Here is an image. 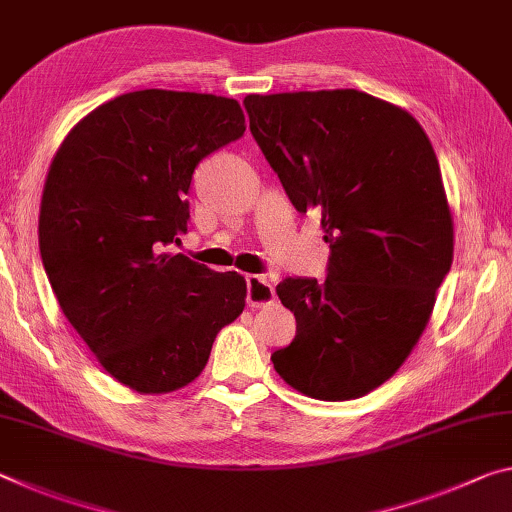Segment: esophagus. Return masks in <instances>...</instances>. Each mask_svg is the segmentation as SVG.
Returning a JSON list of instances; mask_svg holds the SVG:
<instances>
[{
    "label": "esophagus",
    "mask_w": 512,
    "mask_h": 512,
    "mask_svg": "<svg viewBox=\"0 0 512 512\" xmlns=\"http://www.w3.org/2000/svg\"><path fill=\"white\" fill-rule=\"evenodd\" d=\"M246 302L248 307H266L275 300V289H273V280L262 275H248L246 277Z\"/></svg>",
    "instance_id": "34e87169"
}]
</instances>
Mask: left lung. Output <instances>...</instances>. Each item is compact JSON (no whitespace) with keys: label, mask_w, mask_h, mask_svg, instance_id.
<instances>
[{"label":"left lung","mask_w":512,"mask_h":512,"mask_svg":"<svg viewBox=\"0 0 512 512\" xmlns=\"http://www.w3.org/2000/svg\"><path fill=\"white\" fill-rule=\"evenodd\" d=\"M250 133L298 212L318 210L327 277L277 284L296 339L271 354L284 381L325 402L391 379L452 268L454 223L427 133L359 90L248 94Z\"/></svg>","instance_id":"obj_1"}]
</instances>
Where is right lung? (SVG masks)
<instances>
[{
  "instance_id": "right-lung-1",
  "label": "right lung",
  "mask_w": 512,
  "mask_h": 512,
  "mask_svg": "<svg viewBox=\"0 0 512 512\" xmlns=\"http://www.w3.org/2000/svg\"><path fill=\"white\" fill-rule=\"evenodd\" d=\"M235 99L140 90L85 115L40 203V255L58 305L103 370L144 395L201 375L246 280L164 253L187 232L198 162L246 131Z\"/></svg>"
}]
</instances>
